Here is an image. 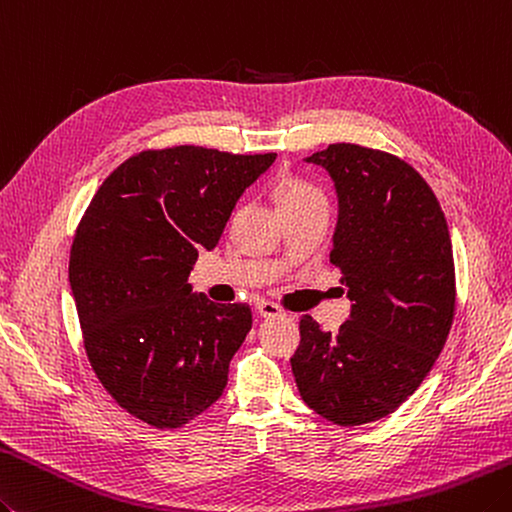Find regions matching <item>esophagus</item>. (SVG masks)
I'll use <instances>...</instances> for the list:
<instances>
[{
	"label": "esophagus",
	"mask_w": 512,
	"mask_h": 512,
	"mask_svg": "<svg viewBox=\"0 0 512 512\" xmlns=\"http://www.w3.org/2000/svg\"><path fill=\"white\" fill-rule=\"evenodd\" d=\"M255 310H257V315L264 317V319L282 317V308H279V306L273 304V302H268V299H262V302H257Z\"/></svg>",
	"instance_id": "34e87169"
}]
</instances>
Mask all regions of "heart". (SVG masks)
Returning a JSON list of instances; mask_svg holds the SVG:
<instances>
[{
    "label": "heart",
    "instance_id": "obj_1",
    "mask_svg": "<svg viewBox=\"0 0 512 512\" xmlns=\"http://www.w3.org/2000/svg\"><path fill=\"white\" fill-rule=\"evenodd\" d=\"M275 197L282 213H286V210H299V208L313 206L317 202H326L322 190L304 182V179L290 177V175L282 177L275 184Z\"/></svg>",
    "mask_w": 512,
    "mask_h": 512
}]
</instances>
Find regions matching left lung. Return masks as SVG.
Returning <instances> with one entry per match:
<instances>
[{
	"label": "left lung",
	"instance_id": "1",
	"mask_svg": "<svg viewBox=\"0 0 512 512\" xmlns=\"http://www.w3.org/2000/svg\"><path fill=\"white\" fill-rule=\"evenodd\" d=\"M304 162L333 179L330 262L344 273L350 315L335 335L304 315L290 366L308 408L362 426L402 406L442 353L455 310L453 244L435 193L402 159L330 144Z\"/></svg>",
	"mask_w": 512,
	"mask_h": 512
}]
</instances>
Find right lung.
<instances>
[{"label": "right lung", "instance_id": "1", "mask_svg": "<svg viewBox=\"0 0 512 512\" xmlns=\"http://www.w3.org/2000/svg\"><path fill=\"white\" fill-rule=\"evenodd\" d=\"M275 157L144 150L110 173L77 228L68 279L90 366L150 426L188 424L224 393L253 315L193 293L188 275Z\"/></svg>", "mask_w": 512, "mask_h": 512}]
</instances>
